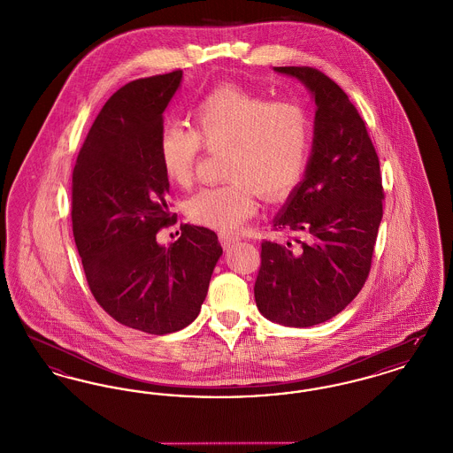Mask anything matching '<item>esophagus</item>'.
Listing matches in <instances>:
<instances>
[{
  "mask_svg": "<svg viewBox=\"0 0 453 453\" xmlns=\"http://www.w3.org/2000/svg\"><path fill=\"white\" fill-rule=\"evenodd\" d=\"M219 241H220V244H222L224 250H229V248H233L234 244L239 242V237L231 236V234H220Z\"/></svg>",
  "mask_w": 453,
  "mask_h": 453,
  "instance_id": "obj_1",
  "label": "esophagus"
}]
</instances>
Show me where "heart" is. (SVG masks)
I'll list each match as a JSON object with an SVG mask.
<instances>
[{
  "instance_id": "heart-1",
  "label": "heart",
  "mask_w": 453,
  "mask_h": 453,
  "mask_svg": "<svg viewBox=\"0 0 453 453\" xmlns=\"http://www.w3.org/2000/svg\"><path fill=\"white\" fill-rule=\"evenodd\" d=\"M312 139L309 111L294 100H270L227 85L203 96L192 111V129L165 126L157 139L161 170L187 188L194 181L202 150L222 151L229 181L202 188L187 200L195 224L236 233L255 214V190L275 200L302 180Z\"/></svg>"
}]
</instances>
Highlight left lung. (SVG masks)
Returning a JSON list of instances; mask_svg holds the SVG:
<instances>
[{
	"instance_id": "8db88e82",
	"label": "left lung",
	"mask_w": 453,
	"mask_h": 453,
	"mask_svg": "<svg viewBox=\"0 0 453 453\" xmlns=\"http://www.w3.org/2000/svg\"><path fill=\"white\" fill-rule=\"evenodd\" d=\"M275 71L302 81L318 108L305 176L273 220L292 239L261 242L255 299L266 319L307 327L340 314L365 285L384 188L365 122L345 91L314 67Z\"/></svg>"
}]
</instances>
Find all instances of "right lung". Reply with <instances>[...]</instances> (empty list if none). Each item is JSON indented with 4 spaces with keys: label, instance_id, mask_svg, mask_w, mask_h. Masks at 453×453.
I'll return each mask as SVG.
<instances>
[{
    "label": "right lung",
    "instance_id": "right-lung-1",
    "mask_svg": "<svg viewBox=\"0 0 453 453\" xmlns=\"http://www.w3.org/2000/svg\"><path fill=\"white\" fill-rule=\"evenodd\" d=\"M181 76L178 69L115 91L73 170V236L89 290L115 321L150 334L194 321L222 255L216 233L192 224L170 246L156 241L176 222L157 139Z\"/></svg>",
    "mask_w": 453,
    "mask_h": 453
}]
</instances>
